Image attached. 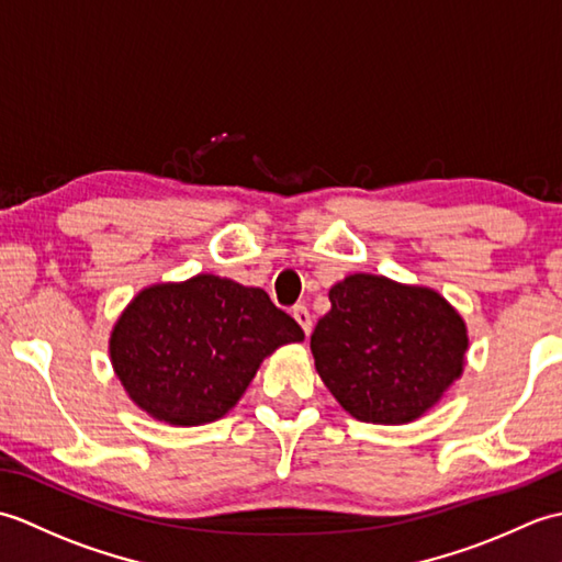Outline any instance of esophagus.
Returning a JSON list of instances; mask_svg holds the SVG:
<instances>
[{
  "instance_id": "obj_1",
  "label": "esophagus",
  "mask_w": 562,
  "mask_h": 562,
  "mask_svg": "<svg viewBox=\"0 0 562 562\" xmlns=\"http://www.w3.org/2000/svg\"><path fill=\"white\" fill-rule=\"evenodd\" d=\"M292 316H294L296 324L302 326L304 336H306V338L312 336V328H314V324H312V314H308V308H306V306H294V308H292Z\"/></svg>"
}]
</instances>
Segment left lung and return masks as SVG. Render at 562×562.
<instances>
[{"label": "left lung", "mask_w": 562, "mask_h": 562, "mask_svg": "<svg viewBox=\"0 0 562 562\" xmlns=\"http://www.w3.org/2000/svg\"><path fill=\"white\" fill-rule=\"evenodd\" d=\"M328 300L312 333L316 372L357 420L413 423L461 379L469 328L437 290L355 272Z\"/></svg>", "instance_id": "left-lung-1"}]
</instances>
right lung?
Returning a JSON list of instances; mask_svg holds the SVG:
<instances>
[{"instance_id": "add662e5", "label": "right lung", "mask_w": 562, "mask_h": 562, "mask_svg": "<svg viewBox=\"0 0 562 562\" xmlns=\"http://www.w3.org/2000/svg\"><path fill=\"white\" fill-rule=\"evenodd\" d=\"M302 340L300 324L260 288L200 272L137 292L115 321L109 352L139 411L198 427L241 401L266 357Z\"/></svg>"}]
</instances>
